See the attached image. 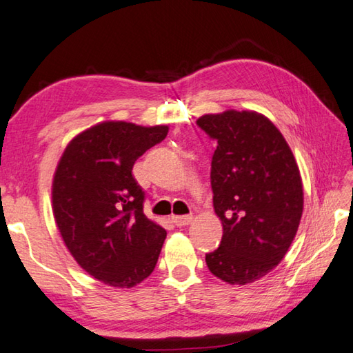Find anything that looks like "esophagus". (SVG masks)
<instances>
[{
    "instance_id": "1",
    "label": "esophagus",
    "mask_w": 353,
    "mask_h": 353,
    "mask_svg": "<svg viewBox=\"0 0 353 353\" xmlns=\"http://www.w3.org/2000/svg\"><path fill=\"white\" fill-rule=\"evenodd\" d=\"M192 220V214H186V216H172V223L176 226H185Z\"/></svg>"
}]
</instances>
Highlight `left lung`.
Returning <instances> with one entry per match:
<instances>
[{"label": "left lung", "mask_w": 353, "mask_h": 353, "mask_svg": "<svg viewBox=\"0 0 353 353\" xmlns=\"http://www.w3.org/2000/svg\"><path fill=\"white\" fill-rule=\"evenodd\" d=\"M197 125L217 142L211 186L223 225L206 265L220 280L246 285L271 272L292 243L303 212L300 171L285 137L259 113L228 110Z\"/></svg>", "instance_id": "1"}]
</instances>
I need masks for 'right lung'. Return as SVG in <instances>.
<instances>
[{"label":"right lung","mask_w":353,"mask_h":353,"mask_svg":"<svg viewBox=\"0 0 353 353\" xmlns=\"http://www.w3.org/2000/svg\"><path fill=\"white\" fill-rule=\"evenodd\" d=\"M168 127L103 122L68 143L53 179V212L64 243L82 269L114 288L153 272L167 237L143 214L134 162L162 142Z\"/></svg>","instance_id":"add662e5"}]
</instances>
